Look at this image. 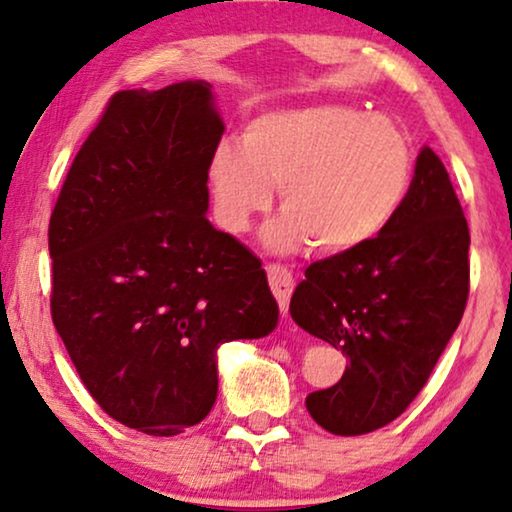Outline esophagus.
Returning <instances> with one entry per match:
<instances>
[{"label":"esophagus","instance_id":"1","mask_svg":"<svg viewBox=\"0 0 512 512\" xmlns=\"http://www.w3.org/2000/svg\"><path fill=\"white\" fill-rule=\"evenodd\" d=\"M266 276H269V287L276 297L280 311L287 313V306H290V294L294 290V278L292 273L280 264H269L266 266Z\"/></svg>","mask_w":512,"mask_h":512}]
</instances>
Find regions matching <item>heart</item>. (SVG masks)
<instances>
[{
  "mask_svg": "<svg viewBox=\"0 0 512 512\" xmlns=\"http://www.w3.org/2000/svg\"><path fill=\"white\" fill-rule=\"evenodd\" d=\"M410 181L406 134L387 118L341 104L257 115L241 146L222 141L208 164L215 213L227 232H246L280 187L285 215L266 229L269 246L311 243L322 255L352 253L376 239Z\"/></svg>",
  "mask_w": 512,
  "mask_h": 512,
  "instance_id": "heart-1",
  "label": "heart"
}]
</instances>
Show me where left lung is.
<instances>
[{
  "label": "left lung",
  "mask_w": 512,
  "mask_h": 512,
  "mask_svg": "<svg viewBox=\"0 0 512 512\" xmlns=\"http://www.w3.org/2000/svg\"><path fill=\"white\" fill-rule=\"evenodd\" d=\"M469 225L441 157L424 146L390 225L306 269L290 301L301 329L343 350V378L306 397L322 429L362 436L410 406L469 299Z\"/></svg>",
  "instance_id": "1"
}]
</instances>
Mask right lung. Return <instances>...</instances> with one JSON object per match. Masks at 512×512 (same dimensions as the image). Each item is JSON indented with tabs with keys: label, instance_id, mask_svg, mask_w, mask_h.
Listing matches in <instances>:
<instances>
[{
	"label": "right lung",
	"instance_id": "add662e5",
	"mask_svg": "<svg viewBox=\"0 0 512 512\" xmlns=\"http://www.w3.org/2000/svg\"><path fill=\"white\" fill-rule=\"evenodd\" d=\"M222 132L204 81L115 92L50 215L53 325L99 408L148 436L204 420L215 350L278 325L262 262L206 218Z\"/></svg>",
	"mask_w": 512,
	"mask_h": 512
}]
</instances>
